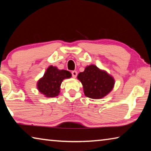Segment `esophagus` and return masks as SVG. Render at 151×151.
I'll list each match as a JSON object with an SVG mask.
<instances>
[{
	"instance_id": "obj_1",
	"label": "esophagus",
	"mask_w": 151,
	"mask_h": 151,
	"mask_svg": "<svg viewBox=\"0 0 151 151\" xmlns=\"http://www.w3.org/2000/svg\"><path fill=\"white\" fill-rule=\"evenodd\" d=\"M77 72H76V70H74V71H73L72 72V76H73V78H76V76H77Z\"/></svg>"
}]
</instances>
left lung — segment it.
I'll return each mask as SVG.
<instances>
[{"label":"left lung","instance_id":"left-lung-1","mask_svg":"<svg viewBox=\"0 0 151 151\" xmlns=\"http://www.w3.org/2000/svg\"><path fill=\"white\" fill-rule=\"evenodd\" d=\"M77 78L83 86L85 96L91 99L103 98L112 90L114 85L112 76L94 65L86 66Z\"/></svg>","mask_w":151,"mask_h":151}]
</instances>
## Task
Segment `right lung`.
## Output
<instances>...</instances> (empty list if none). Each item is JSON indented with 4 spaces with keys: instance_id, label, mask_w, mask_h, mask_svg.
<instances>
[{
    "instance_id": "add662e5",
    "label": "right lung",
    "mask_w": 151,
    "mask_h": 151,
    "mask_svg": "<svg viewBox=\"0 0 151 151\" xmlns=\"http://www.w3.org/2000/svg\"><path fill=\"white\" fill-rule=\"evenodd\" d=\"M71 73L66 70H58L56 66H50L44 76L37 83V88L46 97H55L60 93L63 81L71 77Z\"/></svg>"
}]
</instances>
